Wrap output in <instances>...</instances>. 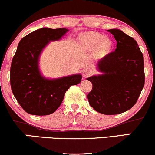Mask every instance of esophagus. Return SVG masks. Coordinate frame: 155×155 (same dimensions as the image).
<instances>
[{
    "label": "esophagus",
    "mask_w": 155,
    "mask_h": 155,
    "mask_svg": "<svg viewBox=\"0 0 155 155\" xmlns=\"http://www.w3.org/2000/svg\"><path fill=\"white\" fill-rule=\"evenodd\" d=\"M92 74H93L92 71H91L89 69H85L83 71V76L84 78L89 77V76H90Z\"/></svg>",
    "instance_id": "34e87169"
}]
</instances>
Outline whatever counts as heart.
I'll return each mask as SVG.
<instances>
[{
	"mask_svg": "<svg viewBox=\"0 0 155 155\" xmlns=\"http://www.w3.org/2000/svg\"><path fill=\"white\" fill-rule=\"evenodd\" d=\"M87 40H88V42H90L91 44L94 45L100 44L101 42H102V44H103V45L105 46V47H108V45H109V41L107 40H103L104 38L102 35L95 34L89 35L87 36Z\"/></svg>",
	"mask_w": 155,
	"mask_h": 155,
	"instance_id": "1",
	"label": "heart"
}]
</instances>
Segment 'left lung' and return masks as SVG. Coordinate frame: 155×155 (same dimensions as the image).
<instances>
[{"label": "left lung", "instance_id": "obj_1", "mask_svg": "<svg viewBox=\"0 0 155 155\" xmlns=\"http://www.w3.org/2000/svg\"><path fill=\"white\" fill-rule=\"evenodd\" d=\"M107 31L115 37L116 49L98 62L102 74L87 79L92 84L87 98L98 113L116 115L128 110L137 102L144 86V62L133 37L120 29Z\"/></svg>", "mask_w": 155, "mask_h": 155}]
</instances>
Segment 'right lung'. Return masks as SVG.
<instances>
[{"label": "right lung", "mask_w": 155, "mask_h": 155, "mask_svg": "<svg viewBox=\"0 0 155 155\" xmlns=\"http://www.w3.org/2000/svg\"><path fill=\"white\" fill-rule=\"evenodd\" d=\"M68 31L66 28L44 27L26 35L18 45L11 65V87L17 102L29 114L53 113L60 107L71 86L81 81L80 74L48 79L39 70L42 50L50 41L60 40Z\"/></svg>", "instance_id": "1"}]
</instances>
